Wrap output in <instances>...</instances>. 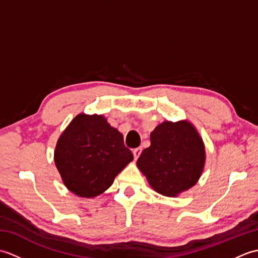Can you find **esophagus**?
<instances>
[{"instance_id":"obj_1","label":"esophagus","mask_w":258,"mask_h":258,"mask_svg":"<svg viewBox=\"0 0 258 258\" xmlns=\"http://www.w3.org/2000/svg\"><path fill=\"white\" fill-rule=\"evenodd\" d=\"M141 153H142V147H138V149L133 150V155H134L135 160H138L139 156L141 155Z\"/></svg>"}]
</instances>
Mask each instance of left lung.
I'll list each match as a JSON object with an SVG mask.
<instances>
[{"label": "left lung", "instance_id": "obj_1", "mask_svg": "<svg viewBox=\"0 0 258 258\" xmlns=\"http://www.w3.org/2000/svg\"><path fill=\"white\" fill-rule=\"evenodd\" d=\"M205 163V147L194 126L185 120L164 122L151 133V146L138 166L164 196H176L196 184Z\"/></svg>", "mask_w": 258, "mask_h": 258}]
</instances>
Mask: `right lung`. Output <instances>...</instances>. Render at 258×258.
Instances as JSON below:
<instances>
[{
    "label": "right lung",
    "instance_id": "add662e5",
    "mask_svg": "<svg viewBox=\"0 0 258 258\" xmlns=\"http://www.w3.org/2000/svg\"><path fill=\"white\" fill-rule=\"evenodd\" d=\"M132 160L123 135L102 115H78L58 139L54 153L65 186L82 197L105 191Z\"/></svg>",
    "mask_w": 258,
    "mask_h": 258
}]
</instances>
